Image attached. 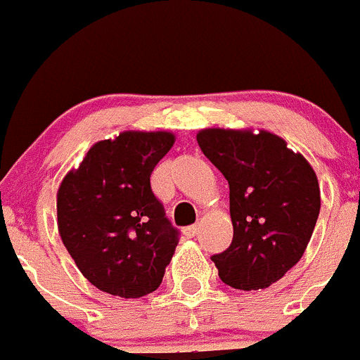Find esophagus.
Instances as JSON below:
<instances>
[{"label":"esophagus","mask_w":360,"mask_h":360,"mask_svg":"<svg viewBox=\"0 0 360 360\" xmlns=\"http://www.w3.org/2000/svg\"><path fill=\"white\" fill-rule=\"evenodd\" d=\"M197 231H199V228H197V226H186V228L183 229V233L188 236V238H193V236L197 235Z\"/></svg>","instance_id":"34e87169"}]
</instances>
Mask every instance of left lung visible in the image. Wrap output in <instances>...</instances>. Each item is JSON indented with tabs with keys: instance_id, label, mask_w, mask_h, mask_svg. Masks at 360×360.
Wrapping results in <instances>:
<instances>
[{
	"instance_id": "left-lung-1",
	"label": "left lung",
	"mask_w": 360,
	"mask_h": 360,
	"mask_svg": "<svg viewBox=\"0 0 360 360\" xmlns=\"http://www.w3.org/2000/svg\"><path fill=\"white\" fill-rule=\"evenodd\" d=\"M200 150L229 184L233 240L213 255L233 289H267L303 257L321 208L316 172L267 131L202 129Z\"/></svg>"
}]
</instances>
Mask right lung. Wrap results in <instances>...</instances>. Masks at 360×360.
I'll return each instance as SVG.
<instances>
[{
  "label": "right lung",
  "instance_id": "right-lung-1",
  "mask_svg": "<svg viewBox=\"0 0 360 360\" xmlns=\"http://www.w3.org/2000/svg\"><path fill=\"white\" fill-rule=\"evenodd\" d=\"M174 141L167 131H125L93 145L60 183L59 235L102 292L141 297L161 285L179 231L152 192L150 174Z\"/></svg>",
  "mask_w": 360,
  "mask_h": 360
}]
</instances>
